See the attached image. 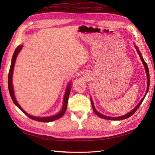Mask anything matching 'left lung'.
<instances>
[{
  "mask_svg": "<svg viewBox=\"0 0 155 155\" xmlns=\"http://www.w3.org/2000/svg\"><path fill=\"white\" fill-rule=\"evenodd\" d=\"M134 47H135L136 49H137V52H138V54H139L140 58V59H141V61H142L143 64V66H144V68H145V72H146V75H147V91H146V92H145V95H144V96L143 97L142 99L141 100V101H140L138 103V104L134 108L133 110H132L130 112H129V113H127V114H126L123 115V116H118V117H110V116H105V115H104V114H102L100 113V112H98V111L95 109V107H94V105L93 101H92V98L91 97V104H92V109H93L94 112H95V114H96V115H97L98 116H100V118H104V119H105V120H124V119H127V118H129L130 116H131L133 114H134L135 113V112L137 110V109H138L139 107L140 106V105L142 104V101H143L145 96H146V94H147V93L148 92L149 88V80H150V79H149V68H148V67H147V65L146 63L145 62V61H144V59H143V57H142V55L141 54V53L140 52V50H139L137 46H136V45H134Z\"/></svg>",
  "mask_w": 155,
  "mask_h": 155,
  "instance_id": "left-lung-1",
  "label": "left lung"
}]
</instances>
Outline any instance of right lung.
Here are the masks:
<instances>
[{"mask_svg": "<svg viewBox=\"0 0 155 155\" xmlns=\"http://www.w3.org/2000/svg\"><path fill=\"white\" fill-rule=\"evenodd\" d=\"M22 46H23L22 45L18 46L17 48L15 49V51H14L13 57L12 59V63H11L10 71H9V74H8V89H9V92H10V94L14 104H15V105L18 108V109H19L22 112H24V113L26 116H28L30 118H31L32 120H35V121H42V122H50V121H52L58 120L64 115V114L65 113V111H66V110H67L68 99L70 90H71V87H72L71 82L68 83L67 89H66V91H65V94H64V98H63V105L61 110V111L59 112L58 114H55L54 116H46V117H35V116H31L29 114H28L26 111H25L22 109V107L20 106L19 104H18L17 101L16 100V98L15 97V93H14V90H13V84H12L13 73L14 66H15V63L17 57L18 53L20 52L21 49L22 48Z\"/></svg>", "mask_w": 155, "mask_h": 155, "instance_id": "1", "label": "right lung"}]
</instances>
